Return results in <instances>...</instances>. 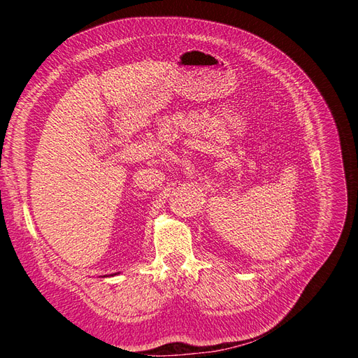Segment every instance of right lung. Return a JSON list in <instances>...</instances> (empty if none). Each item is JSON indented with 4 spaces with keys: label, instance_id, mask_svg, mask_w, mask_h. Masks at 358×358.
Listing matches in <instances>:
<instances>
[{
    "label": "right lung",
    "instance_id": "1",
    "mask_svg": "<svg viewBox=\"0 0 358 358\" xmlns=\"http://www.w3.org/2000/svg\"><path fill=\"white\" fill-rule=\"evenodd\" d=\"M115 275H116V273H115ZM106 276H107V275H106ZM110 276H113V275H110Z\"/></svg>",
    "mask_w": 358,
    "mask_h": 358
}]
</instances>
